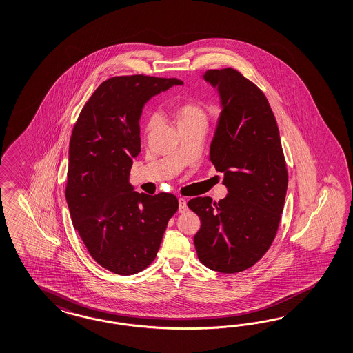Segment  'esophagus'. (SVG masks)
<instances>
[{"instance_id":"obj_1","label":"esophagus","mask_w":353,"mask_h":353,"mask_svg":"<svg viewBox=\"0 0 353 353\" xmlns=\"http://www.w3.org/2000/svg\"><path fill=\"white\" fill-rule=\"evenodd\" d=\"M188 210V201L185 198H179V212L183 213Z\"/></svg>"}]
</instances>
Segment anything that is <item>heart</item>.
I'll return each mask as SVG.
<instances>
[{
    "instance_id": "1",
    "label": "heart",
    "mask_w": 353,
    "mask_h": 353,
    "mask_svg": "<svg viewBox=\"0 0 353 353\" xmlns=\"http://www.w3.org/2000/svg\"><path fill=\"white\" fill-rule=\"evenodd\" d=\"M173 117H174L176 123L179 127L188 125V124H207V121H208V114H207V110L204 109V106L196 101H192V100H186V101L174 105ZM157 123H158V118L152 117L146 127L148 131H152Z\"/></svg>"
}]
</instances>
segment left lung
<instances>
[{
  "label": "left lung",
  "mask_w": 353,
  "mask_h": 353,
  "mask_svg": "<svg viewBox=\"0 0 353 353\" xmlns=\"http://www.w3.org/2000/svg\"><path fill=\"white\" fill-rule=\"evenodd\" d=\"M204 81L217 88L221 114L210 161L223 174L229 194L219 203L194 198L188 207L201 219L194 244L204 266L235 274L257 263L271 247L288 189L276 119L266 96L232 68L210 69Z\"/></svg>",
  "instance_id": "left-lung-1"
}]
</instances>
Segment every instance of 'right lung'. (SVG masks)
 <instances>
[{
    "label": "right lung",
    "instance_id": "1",
    "mask_svg": "<svg viewBox=\"0 0 353 353\" xmlns=\"http://www.w3.org/2000/svg\"><path fill=\"white\" fill-rule=\"evenodd\" d=\"M177 85H183L177 78H109L88 99L72 132L65 189L72 222L91 257L117 275H134L152 263L179 210L173 194H140L130 183L141 150L143 105Z\"/></svg>",
    "mask_w": 353,
    "mask_h": 353
}]
</instances>
